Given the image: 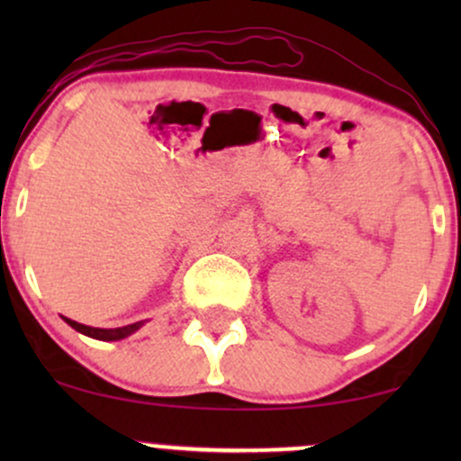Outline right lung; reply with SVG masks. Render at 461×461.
<instances>
[{
    "mask_svg": "<svg viewBox=\"0 0 461 461\" xmlns=\"http://www.w3.org/2000/svg\"><path fill=\"white\" fill-rule=\"evenodd\" d=\"M65 321L73 327V330H77L79 333H84V336L97 338V340H121V338H128L130 333H134L142 325V322H134V325L116 327V330H99V327L82 325V322H76V321H71V319H65Z\"/></svg>",
    "mask_w": 461,
    "mask_h": 461,
    "instance_id": "add662e5",
    "label": "right lung"
}]
</instances>
